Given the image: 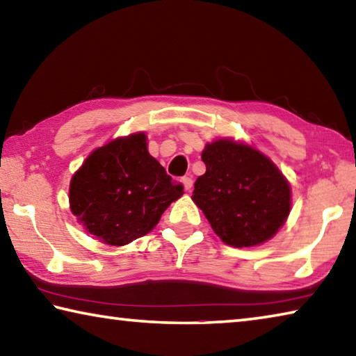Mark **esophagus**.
I'll use <instances>...</instances> for the list:
<instances>
[{"label":"esophagus","instance_id":"1","mask_svg":"<svg viewBox=\"0 0 356 356\" xmlns=\"http://www.w3.org/2000/svg\"><path fill=\"white\" fill-rule=\"evenodd\" d=\"M182 184H184V188H185L186 191H191V188H193V180H191V177H184V179H182Z\"/></svg>","mask_w":356,"mask_h":356}]
</instances>
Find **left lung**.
<instances>
[{
	"label": "left lung",
	"mask_w": 356,
	"mask_h": 356,
	"mask_svg": "<svg viewBox=\"0 0 356 356\" xmlns=\"http://www.w3.org/2000/svg\"><path fill=\"white\" fill-rule=\"evenodd\" d=\"M206 172L191 200L222 242L236 248L261 245L291 213V185L267 155L250 144L221 138L206 144Z\"/></svg>",
	"instance_id": "8db88e82"
}]
</instances>
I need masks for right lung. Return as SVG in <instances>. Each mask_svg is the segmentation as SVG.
Here are the masks:
<instances>
[{"label":"right lung","mask_w":356,"mask_h":356,"mask_svg":"<svg viewBox=\"0 0 356 356\" xmlns=\"http://www.w3.org/2000/svg\"><path fill=\"white\" fill-rule=\"evenodd\" d=\"M184 195L147 150L144 131L89 154L70 180L72 213L100 242L122 246L146 236Z\"/></svg>","instance_id":"right-lung-1"}]
</instances>
